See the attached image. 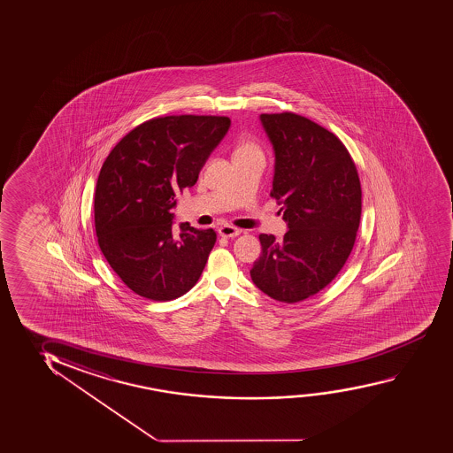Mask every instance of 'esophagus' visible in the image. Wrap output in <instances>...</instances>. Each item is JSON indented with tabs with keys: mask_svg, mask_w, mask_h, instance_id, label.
<instances>
[{
	"mask_svg": "<svg viewBox=\"0 0 453 453\" xmlns=\"http://www.w3.org/2000/svg\"><path fill=\"white\" fill-rule=\"evenodd\" d=\"M241 233V229L231 226V225H222L219 228V234L222 235V237H235V235H239Z\"/></svg>",
	"mask_w": 453,
	"mask_h": 453,
	"instance_id": "1",
	"label": "esophagus"
}]
</instances>
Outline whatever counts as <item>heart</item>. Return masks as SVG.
I'll list each match as a JSON object with an SVG mask.
<instances>
[{
  "label": "heart",
  "mask_w": 453,
  "mask_h": 453,
  "mask_svg": "<svg viewBox=\"0 0 453 453\" xmlns=\"http://www.w3.org/2000/svg\"><path fill=\"white\" fill-rule=\"evenodd\" d=\"M251 152H260L259 146L253 142H242L235 150V154H251Z\"/></svg>",
  "instance_id": "1"
}]
</instances>
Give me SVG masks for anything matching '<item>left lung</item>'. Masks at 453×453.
I'll return each mask as SVG.
<instances>
[{
    "label": "left lung",
    "instance_id": "obj_1",
    "mask_svg": "<svg viewBox=\"0 0 453 453\" xmlns=\"http://www.w3.org/2000/svg\"><path fill=\"white\" fill-rule=\"evenodd\" d=\"M276 165L272 197L284 205L282 239L260 234L251 268L266 296L295 303L319 293L342 270L361 220L362 191L355 162L326 127L293 112L260 115Z\"/></svg>",
    "mask_w": 453,
    "mask_h": 453
}]
</instances>
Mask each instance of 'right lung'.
Here are the masks:
<instances>
[{"mask_svg":"<svg viewBox=\"0 0 453 453\" xmlns=\"http://www.w3.org/2000/svg\"><path fill=\"white\" fill-rule=\"evenodd\" d=\"M219 115H168L142 123L109 152L98 175L94 216L103 256L135 295L173 301L199 280L214 229L173 225L175 194L228 133ZM139 223V226H134Z\"/></svg>","mask_w":453,"mask_h":453,"instance_id":"right-lung-1","label":"right lung"}]
</instances>
